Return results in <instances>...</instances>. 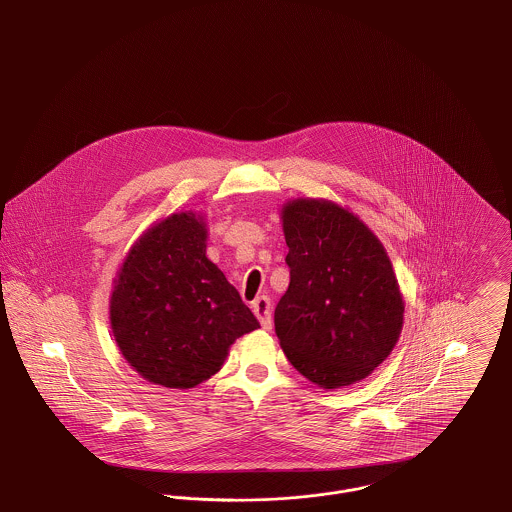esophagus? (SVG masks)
Returning <instances> with one entry per match:
<instances>
[{
    "instance_id": "obj_1",
    "label": "esophagus",
    "mask_w": 512,
    "mask_h": 512,
    "mask_svg": "<svg viewBox=\"0 0 512 512\" xmlns=\"http://www.w3.org/2000/svg\"><path fill=\"white\" fill-rule=\"evenodd\" d=\"M251 309L255 313V317L259 318L263 330H272V317H270V299L267 295H261L257 297L253 303H251Z\"/></svg>"
}]
</instances>
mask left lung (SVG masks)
Listing matches in <instances>:
<instances>
[{
  "label": "left lung",
  "instance_id": "8db88e82",
  "mask_svg": "<svg viewBox=\"0 0 512 512\" xmlns=\"http://www.w3.org/2000/svg\"><path fill=\"white\" fill-rule=\"evenodd\" d=\"M290 286L274 330L297 372L322 390L361 382L403 330L405 299L386 247L347 207L295 197L280 209Z\"/></svg>",
  "mask_w": 512,
  "mask_h": 512
}]
</instances>
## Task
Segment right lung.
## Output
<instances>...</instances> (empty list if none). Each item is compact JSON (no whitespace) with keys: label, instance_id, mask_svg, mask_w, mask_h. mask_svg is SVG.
Instances as JSON below:
<instances>
[{"label":"right lung","instance_id":"obj_1","mask_svg":"<svg viewBox=\"0 0 512 512\" xmlns=\"http://www.w3.org/2000/svg\"><path fill=\"white\" fill-rule=\"evenodd\" d=\"M207 236L199 211L171 213L132 244L113 280V338L151 384L192 390L219 372L234 341L259 328L207 257Z\"/></svg>","mask_w":512,"mask_h":512}]
</instances>
